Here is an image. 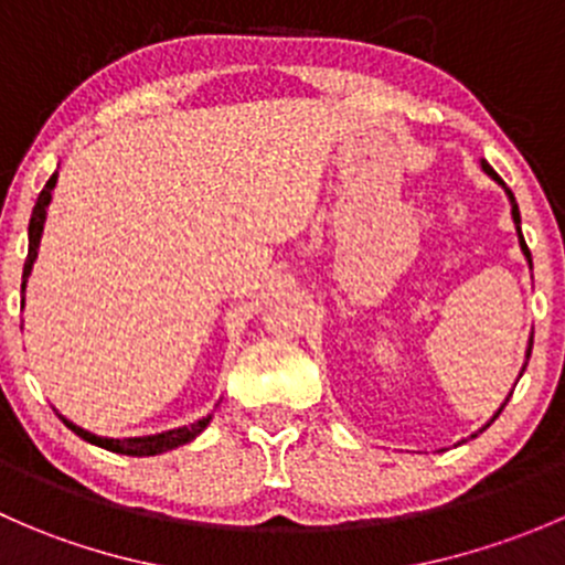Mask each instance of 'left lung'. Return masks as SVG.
<instances>
[{
    "instance_id": "1",
    "label": "left lung",
    "mask_w": 565,
    "mask_h": 565,
    "mask_svg": "<svg viewBox=\"0 0 565 565\" xmlns=\"http://www.w3.org/2000/svg\"><path fill=\"white\" fill-rule=\"evenodd\" d=\"M481 167H483V172H487L489 177H492V180H498L500 182V185H503L505 188V182L503 180H500V177H498V172H494V169L492 167H489V163L487 161H481ZM505 193H509V199H511V215H514V224H516V235H520V246H522V250H525V256H527V262H530V250H527V246H525V237H522V232H520V207H516V199H514V193H511L509 191V188H505ZM530 265H533V262H530ZM530 350H533V339H530V344H527V355L525 358H530ZM522 372H525V366H522ZM505 402H509V398H505ZM503 407H505V404H503ZM503 407H500L498 409V415L500 413H503ZM498 415H494V418H498ZM492 418V420H494ZM492 420H489V424H492ZM487 424V426H489ZM487 426H483V429H487ZM472 437H476V435H472Z\"/></svg>"
}]
</instances>
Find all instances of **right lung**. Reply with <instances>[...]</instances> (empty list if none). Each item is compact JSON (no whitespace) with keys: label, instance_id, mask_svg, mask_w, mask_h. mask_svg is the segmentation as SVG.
I'll return each instance as SVG.
<instances>
[{"label":"right lung","instance_id":"1","mask_svg":"<svg viewBox=\"0 0 565 565\" xmlns=\"http://www.w3.org/2000/svg\"><path fill=\"white\" fill-rule=\"evenodd\" d=\"M56 185V172L49 177V182H45V188L40 191L38 202H35V210H32V218H30V254H26V262H24V281H21V292H24L26 287V278H30L32 273V262H35L38 256V246H40V235H43V224H45V207H49L51 202V191H54ZM21 309H24V300H21ZM62 418V415H60ZM62 424L67 426V429L76 431L82 440L93 443V446H100L106 448V451H114V454H125V457H156V454H163V451H172L177 446H185V443H191L193 437L202 435L204 426L210 424V415L207 418L196 420V424L191 426H180V429H169L163 431V435H150V437H125V440H114V437H98L93 435V431L82 429V426L71 424L67 418H62Z\"/></svg>","mask_w":565,"mask_h":565}]
</instances>
